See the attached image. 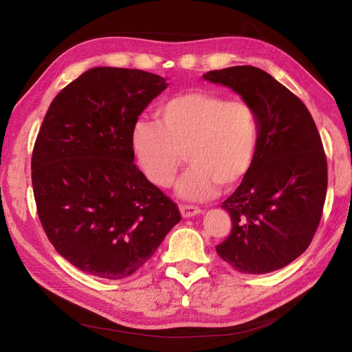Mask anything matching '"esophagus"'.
Returning <instances> with one entry per match:
<instances>
[{
    "mask_svg": "<svg viewBox=\"0 0 352 352\" xmlns=\"http://www.w3.org/2000/svg\"><path fill=\"white\" fill-rule=\"evenodd\" d=\"M179 210H180V214H182V217H185V219L194 217V216H197V214H199V212H201V208H198L195 206H186V204L180 206Z\"/></svg>",
    "mask_w": 352,
    "mask_h": 352,
    "instance_id": "esophagus-1",
    "label": "esophagus"
}]
</instances>
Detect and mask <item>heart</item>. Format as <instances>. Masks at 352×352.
<instances>
[{
    "instance_id": "b5f03b06",
    "label": "heart",
    "mask_w": 352,
    "mask_h": 352,
    "mask_svg": "<svg viewBox=\"0 0 352 352\" xmlns=\"http://www.w3.org/2000/svg\"><path fill=\"white\" fill-rule=\"evenodd\" d=\"M155 120L138 122L132 131L138 164L153 185L172 186L185 153L190 166L176 194L186 201L210 199L220 185L230 188L248 175L260 135L250 102L188 91L160 104Z\"/></svg>"
}]
</instances>
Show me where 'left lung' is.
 <instances>
[{
    "mask_svg": "<svg viewBox=\"0 0 352 352\" xmlns=\"http://www.w3.org/2000/svg\"><path fill=\"white\" fill-rule=\"evenodd\" d=\"M202 78L250 102L260 129L248 175L221 202L232 230L216 251L241 273L279 270L308 248L322 219L327 190L322 138L305 104L264 70L235 66Z\"/></svg>",
    "mask_w": 352,
    "mask_h": 352,
    "instance_id": "1",
    "label": "left lung"
}]
</instances>
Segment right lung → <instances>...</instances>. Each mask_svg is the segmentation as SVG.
I'll use <instances>...</instances> for the list:
<instances>
[{
    "label": "right lung",
    "instance_id": "obj_1",
    "mask_svg": "<svg viewBox=\"0 0 352 352\" xmlns=\"http://www.w3.org/2000/svg\"><path fill=\"white\" fill-rule=\"evenodd\" d=\"M167 88L138 69L94 67L52 100L32 153L36 210L56 251L79 270L123 279L180 221L133 164L138 116Z\"/></svg>",
    "mask_w": 352,
    "mask_h": 352
}]
</instances>
